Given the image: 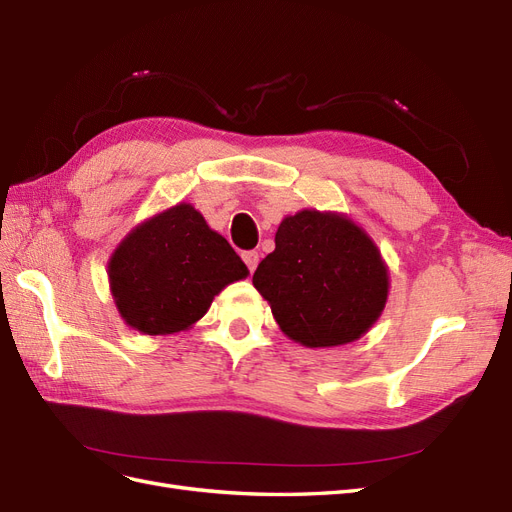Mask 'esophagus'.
<instances>
[{
	"label": "esophagus",
	"mask_w": 512,
	"mask_h": 512,
	"mask_svg": "<svg viewBox=\"0 0 512 512\" xmlns=\"http://www.w3.org/2000/svg\"><path fill=\"white\" fill-rule=\"evenodd\" d=\"M242 259L246 263V268H249V272L253 274L255 268H257V263H259V253L257 251H246V253H242Z\"/></svg>",
	"instance_id": "obj_1"
}]
</instances>
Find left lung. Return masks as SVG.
Here are the masks:
<instances>
[{"label":"left lung","mask_w":512,"mask_h":512,"mask_svg":"<svg viewBox=\"0 0 512 512\" xmlns=\"http://www.w3.org/2000/svg\"><path fill=\"white\" fill-rule=\"evenodd\" d=\"M274 242L253 287L289 339L306 348H335L356 342L377 323L390 272L363 225L346 213L301 208L280 221Z\"/></svg>","instance_id":"obj_1"}]
</instances>
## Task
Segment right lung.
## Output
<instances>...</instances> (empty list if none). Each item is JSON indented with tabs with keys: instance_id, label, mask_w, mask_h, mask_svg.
Instances as JSON below:
<instances>
[{
	"instance_id": "obj_1",
	"label": "right lung",
	"mask_w": 512,
	"mask_h": 512,
	"mask_svg": "<svg viewBox=\"0 0 512 512\" xmlns=\"http://www.w3.org/2000/svg\"><path fill=\"white\" fill-rule=\"evenodd\" d=\"M109 291L124 323L143 335L192 329L249 268L194 204L179 202L137 223L107 261Z\"/></svg>"
}]
</instances>
